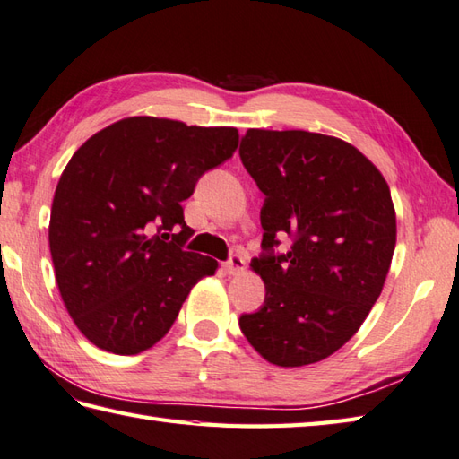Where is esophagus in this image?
Instances as JSON below:
<instances>
[{
  "label": "esophagus",
  "instance_id": "obj_1",
  "mask_svg": "<svg viewBox=\"0 0 459 459\" xmlns=\"http://www.w3.org/2000/svg\"><path fill=\"white\" fill-rule=\"evenodd\" d=\"M222 266H224V271H227V274H232V276L240 274L242 271H245V258H242L238 253L230 255V258Z\"/></svg>",
  "mask_w": 459,
  "mask_h": 459
}]
</instances>
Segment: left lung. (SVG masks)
<instances>
[{"instance_id":"obj_1","label":"left lung","mask_w":459,"mask_h":459,"mask_svg":"<svg viewBox=\"0 0 459 459\" xmlns=\"http://www.w3.org/2000/svg\"><path fill=\"white\" fill-rule=\"evenodd\" d=\"M240 160L264 193L263 255L250 268L264 304L238 325L271 364L299 368L334 354L378 300L396 247L390 186L350 143L308 131L248 129ZM291 250L278 255V238Z\"/></svg>"}]
</instances>
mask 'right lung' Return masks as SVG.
Wrapping results in <instances>:
<instances>
[{
	"mask_svg": "<svg viewBox=\"0 0 459 459\" xmlns=\"http://www.w3.org/2000/svg\"><path fill=\"white\" fill-rule=\"evenodd\" d=\"M238 147L235 127L127 117L71 157L56 188L49 250L63 304L89 342L131 356L173 326L219 263L186 253L183 201Z\"/></svg>",
	"mask_w": 459,
	"mask_h": 459,
	"instance_id": "obj_1",
	"label": "right lung"
}]
</instances>
